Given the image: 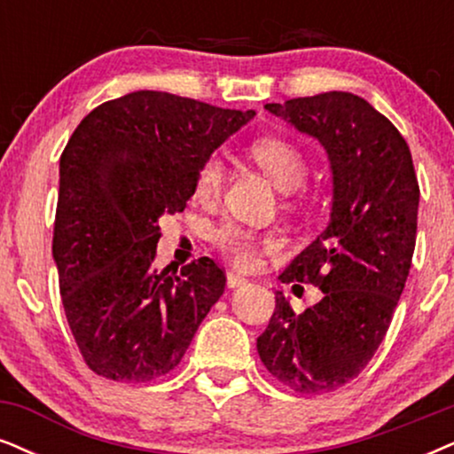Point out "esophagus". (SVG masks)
Masks as SVG:
<instances>
[{"mask_svg":"<svg viewBox=\"0 0 454 454\" xmlns=\"http://www.w3.org/2000/svg\"><path fill=\"white\" fill-rule=\"evenodd\" d=\"M247 283H249V280H247L245 277H240V274L228 272V286H231V289H237V286H243Z\"/></svg>","mask_w":454,"mask_h":454,"instance_id":"obj_1","label":"esophagus"}]
</instances>
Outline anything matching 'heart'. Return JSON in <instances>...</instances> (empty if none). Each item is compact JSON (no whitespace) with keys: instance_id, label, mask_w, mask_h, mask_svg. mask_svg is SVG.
I'll return each instance as SVG.
<instances>
[{"instance_id":"b5f03b06","label":"heart","mask_w":454,"mask_h":454,"mask_svg":"<svg viewBox=\"0 0 454 454\" xmlns=\"http://www.w3.org/2000/svg\"><path fill=\"white\" fill-rule=\"evenodd\" d=\"M251 159L266 174L274 186L283 192H294L306 182L308 163L303 153L291 142L280 137H262L249 148ZM223 186V163L217 157H209L200 165L194 180V197L211 200L222 192ZM215 245L220 251L240 270H251L260 262L262 251H274L278 239L257 237L255 232L240 228L237 223H226L215 232Z\"/></svg>"}]
</instances>
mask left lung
<instances>
[{
	"label": "left lung",
	"instance_id": "left-lung-1",
	"mask_svg": "<svg viewBox=\"0 0 454 454\" xmlns=\"http://www.w3.org/2000/svg\"><path fill=\"white\" fill-rule=\"evenodd\" d=\"M320 142L331 168L329 223L295 257L283 283H309L323 300L297 314L277 291L262 363L300 394L346 386L386 337L409 277L419 184L409 145L389 119L349 91L263 106Z\"/></svg>",
	"mask_w": 454,
	"mask_h": 454
}]
</instances>
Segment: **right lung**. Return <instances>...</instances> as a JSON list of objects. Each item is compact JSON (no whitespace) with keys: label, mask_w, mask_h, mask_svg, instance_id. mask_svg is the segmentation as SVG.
Returning a JSON list of instances; mask_svg holds the SVG:
<instances>
[{"label":"right lung","mask_w":454,"mask_h":454,"mask_svg":"<svg viewBox=\"0 0 454 454\" xmlns=\"http://www.w3.org/2000/svg\"><path fill=\"white\" fill-rule=\"evenodd\" d=\"M254 114L140 90L73 131L51 254L68 326L94 372L145 383L180 364L226 274L209 257L180 274L154 266L159 220L184 211L200 165Z\"/></svg>","instance_id":"right-lung-1"}]
</instances>
